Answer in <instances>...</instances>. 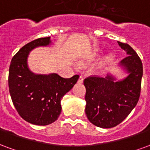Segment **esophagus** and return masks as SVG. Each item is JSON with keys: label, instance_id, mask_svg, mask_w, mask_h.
I'll use <instances>...</instances> for the list:
<instances>
[{"label": "esophagus", "instance_id": "esophagus-1", "mask_svg": "<svg viewBox=\"0 0 150 150\" xmlns=\"http://www.w3.org/2000/svg\"><path fill=\"white\" fill-rule=\"evenodd\" d=\"M83 80H84V78H83L82 76H80L79 79H78V82L79 83H82L83 82Z\"/></svg>", "mask_w": 150, "mask_h": 150}]
</instances>
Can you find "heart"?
<instances>
[{
	"instance_id": "heart-1",
	"label": "heart",
	"mask_w": 150,
	"mask_h": 150,
	"mask_svg": "<svg viewBox=\"0 0 150 150\" xmlns=\"http://www.w3.org/2000/svg\"><path fill=\"white\" fill-rule=\"evenodd\" d=\"M99 53H100V51H98V50H95L93 52H91V54H89L88 57L86 59H84L83 61H81V62L80 63V64H81V65H86L88 63V62H90L92 60H93L95 59L98 55H99ZM114 57V55L112 54V53H110V54H108L106 56V57L105 59V62H110V61H112V59Z\"/></svg>"
}]
</instances>
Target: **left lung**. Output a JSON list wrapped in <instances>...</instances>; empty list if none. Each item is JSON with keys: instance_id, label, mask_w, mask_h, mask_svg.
<instances>
[{"instance_id": "8db88e82", "label": "left lung", "mask_w": 150, "mask_h": 150, "mask_svg": "<svg viewBox=\"0 0 150 150\" xmlns=\"http://www.w3.org/2000/svg\"><path fill=\"white\" fill-rule=\"evenodd\" d=\"M127 57L119 66L128 76L117 80L111 74L105 77L88 76L86 86V114L88 121L104 129L114 127L126 118L139 100L143 75L142 62L128 44L117 41Z\"/></svg>"}]
</instances>
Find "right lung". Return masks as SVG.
<instances>
[{
  "label": "right lung",
  "instance_id": "add662e5",
  "mask_svg": "<svg viewBox=\"0 0 150 150\" xmlns=\"http://www.w3.org/2000/svg\"><path fill=\"white\" fill-rule=\"evenodd\" d=\"M50 45V37L26 44L14 55L9 66L8 88L14 106L25 121L37 125H47L57 120L62 112V98L79 78L78 75L63 78L57 74H36L29 69V52Z\"/></svg>",
  "mask_w": 150,
  "mask_h": 150
}]
</instances>
